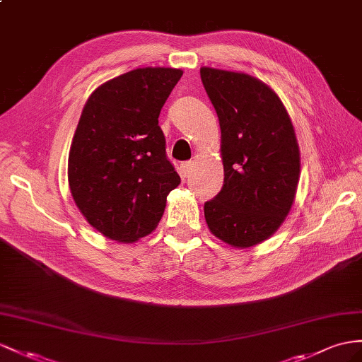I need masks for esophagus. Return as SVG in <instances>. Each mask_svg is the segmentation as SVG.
Wrapping results in <instances>:
<instances>
[{"mask_svg": "<svg viewBox=\"0 0 362 362\" xmlns=\"http://www.w3.org/2000/svg\"><path fill=\"white\" fill-rule=\"evenodd\" d=\"M192 166H194V162H185V163L180 165L179 173H180V177L182 179L189 177L191 173H192Z\"/></svg>", "mask_w": 362, "mask_h": 362, "instance_id": "esophagus-1", "label": "esophagus"}]
</instances>
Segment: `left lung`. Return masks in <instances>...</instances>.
Returning a JSON list of instances; mask_svg holds the SVG:
<instances>
[{
  "label": "left lung",
  "instance_id": "8db88e82",
  "mask_svg": "<svg viewBox=\"0 0 362 362\" xmlns=\"http://www.w3.org/2000/svg\"><path fill=\"white\" fill-rule=\"evenodd\" d=\"M200 78L221 132L225 182L205 203L209 230L238 249L272 237L293 205L300 148L281 99L242 71L202 67Z\"/></svg>",
  "mask_w": 362,
  "mask_h": 362
}]
</instances>
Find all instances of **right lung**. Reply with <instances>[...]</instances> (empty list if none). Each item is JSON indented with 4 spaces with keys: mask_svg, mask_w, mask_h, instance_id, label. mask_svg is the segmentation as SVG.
Returning a JSON list of instances; mask_svg holds the SVG:
<instances>
[{
    "mask_svg": "<svg viewBox=\"0 0 362 362\" xmlns=\"http://www.w3.org/2000/svg\"><path fill=\"white\" fill-rule=\"evenodd\" d=\"M180 69L144 67L99 86L87 99L69 153V187L102 235L134 243L151 234L180 177L166 159L160 110Z\"/></svg>",
    "mask_w": 362,
    "mask_h": 362,
    "instance_id": "right-lung-1",
    "label": "right lung"
}]
</instances>
